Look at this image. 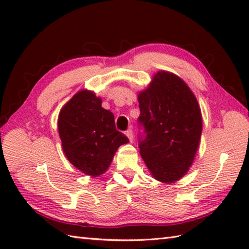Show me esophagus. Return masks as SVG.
Here are the masks:
<instances>
[{
    "mask_svg": "<svg viewBox=\"0 0 249 249\" xmlns=\"http://www.w3.org/2000/svg\"><path fill=\"white\" fill-rule=\"evenodd\" d=\"M126 136H127V138L129 139L130 142H133V140H134V133H133V130L128 129L127 131H126Z\"/></svg>",
    "mask_w": 249,
    "mask_h": 249,
    "instance_id": "obj_1",
    "label": "esophagus"
}]
</instances>
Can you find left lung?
Returning <instances> with one entry per match:
<instances>
[{"label":"left lung","mask_w":249,"mask_h":249,"mask_svg":"<svg viewBox=\"0 0 249 249\" xmlns=\"http://www.w3.org/2000/svg\"><path fill=\"white\" fill-rule=\"evenodd\" d=\"M139 122L146 137L140 155L151 176L172 184L192 167L202 133V114L194 92L181 77L158 71L138 93Z\"/></svg>","instance_id":"left-lung-1"}]
</instances>
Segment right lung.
Instances as JSON below:
<instances>
[{
    "label": "right lung",
    "instance_id": "add662e5",
    "mask_svg": "<svg viewBox=\"0 0 249 249\" xmlns=\"http://www.w3.org/2000/svg\"><path fill=\"white\" fill-rule=\"evenodd\" d=\"M57 130L67 160L91 178L103 176L119 147L129 142L115 129L114 115L102 107V97L88 89L61 108Z\"/></svg>",
    "mask_w": 249,
    "mask_h": 249
}]
</instances>
